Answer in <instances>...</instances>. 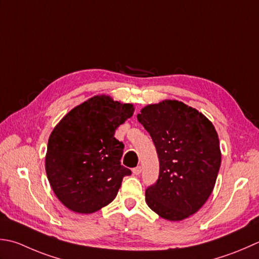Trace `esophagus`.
I'll return each instance as SVG.
<instances>
[{"label":"esophagus","instance_id":"esophagus-1","mask_svg":"<svg viewBox=\"0 0 259 259\" xmlns=\"http://www.w3.org/2000/svg\"><path fill=\"white\" fill-rule=\"evenodd\" d=\"M133 171H134V174H135V175H139V174L141 173V166H137V167H135V168L133 169Z\"/></svg>","mask_w":259,"mask_h":259}]
</instances>
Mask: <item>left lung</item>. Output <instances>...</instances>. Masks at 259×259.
Listing matches in <instances>:
<instances>
[{"label":"left lung","instance_id":"8db88e82","mask_svg":"<svg viewBox=\"0 0 259 259\" xmlns=\"http://www.w3.org/2000/svg\"><path fill=\"white\" fill-rule=\"evenodd\" d=\"M137 115L159 160V176L147 187L146 202L159 217L180 221L209 199L221 165L218 134L205 116L175 100L147 105Z\"/></svg>","mask_w":259,"mask_h":259}]
</instances>
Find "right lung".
<instances>
[{
  "instance_id": "right-lung-1",
  "label": "right lung",
  "mask_w": 259,
  "mask_h": 259,
  "mask_svg": "<svg viewBox=\"0 0 259 259\" xmlns=\"http://www.w3.org/2000/svg\"><path fill=\"white\" fill-rule=\"evenodd\" d=\"M134 114L133 104L96 95L60 120L49 137L46 173L56 196L69 210L93 213L114 200L124 176V145L116 128Z\"/></svg>"
}]
</instances>
